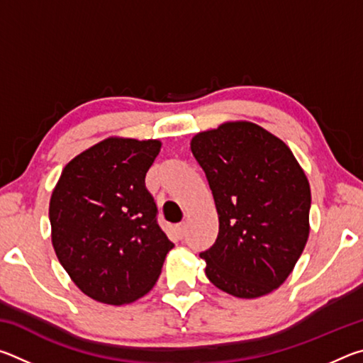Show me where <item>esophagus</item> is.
I'll list each match as a JSON object with an SVG mask.
<instances>
[{"instance_id": "esophagus-1", "label": "esophagus", "mask_w": 363, "mask_h": 363, "mask_svg": "<svg viewBox=\"0 0 363 363\" xmlns=\"http://www.w3.org/2000/svg\"><path fill=\"white\" fill-rule=\"evenodd\" d=\"M174 229H176V233H177V235H179V238H182L184 235H186V224H184V223L177 224V225L174 227Z\"/></svg>"}]
</instances>
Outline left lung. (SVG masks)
Here are the masks:
<instances>
[{
    "mask_svg": "<svg viewBox=\"0 0 363 363\" xmlns=\"http://www.w3.org/2000/svg\"><path fill=\"white\" fill-rule=\"evenodd\" d=\"M190 149L203 168L219 219L200 253L211 284L235 298L272 293L309 238L311 186L284 140L251 121L196 133Z\"/></svg>",
    "mask_w": 363,
    "mask_h": 363,
    "instance_id": "1",
    "label": "left lung"
}]
</instances>
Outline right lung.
<instances>
[{
    "mask_svg": "<svg viewBox=\"0 0 363 363\" xmlns=\"http://www.w3.org/2000/svg\"><path fill=\"white\" fill-rule=\"evenodd\" d=\"M162 140L110 136L65 164L49 200L59 262L86 296L121 306L149 293L174 243L157 224L145 174Z\"/></svg>",
    "mask_w": 363,
    "mask_h": 363,
    "instance_id": "add662e5",
    "label": "right lung"
}]
</instances>
